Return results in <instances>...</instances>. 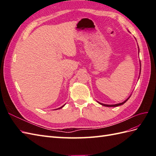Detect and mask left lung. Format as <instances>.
<instances>
[{
  "instance_id": "8db88e82",
  "label": "left lung",
  "mask_w": 156,
  "mask_h": 156,
  "mask_svg": "<svg viewBox=\"0 0 156 156\" xmlns=\"http://www.w3.org/2000/svg\"><path fill=\"white\" fill-rule=\"evenodd\" d=\"M139 48V47H138ZM140 71L141 70V64L140 65ZM130 96L128 98H127V100H126L124 101H123V102H122V103H117V104H115V105H107V104H103V103H100V102H98L99 103H100V104H101V105H103V106H105V107H118V106H120V105H123V104H124V103L129 100V98H130Z\"/></svg>"
}]
</instances>
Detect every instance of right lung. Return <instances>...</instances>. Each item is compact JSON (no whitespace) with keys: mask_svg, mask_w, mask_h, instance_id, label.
<instances>
[{"mask_svg":"<svg viewBox=\"0 0 156 156\" xmlns=\"http://www.w3.org/2000/svg\"><path fill=\"white\" fill-rule=\"evenodd\" d=\"M64 105H63V106H62V107H60V108H56V109H60V108H62V107H64ZM56 109H55V110H56Z\"/></svg>","mask_w":156,"mask_h":156,"instance_id":"add662e5","label":"right lung"}]
</instances>
